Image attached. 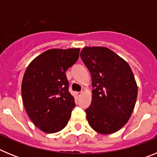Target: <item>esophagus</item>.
Masks as SVG:
<instances>
[{
  "mask_svg": "<svg viewBox=\"0 0 157 157\" xmlns=\"http://www.w3.org/2000/svg\"><path fill=\"white\" fill-rule=\"evenodd\" d=\"M82 94H83L82 91H81V92H78L77 93V96H78V97H80V96H81Z\"/></svg>",
  "mask_w": 157,
  "mask_h": 157,
  "instance_id": "1",
  "label": "esophagus"
}]
</instances>
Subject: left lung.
<instances>
[{
    "label": "left lung",
    "instance_id": "left-lung-1",
    "mask_svg": "<svg viewBox=\"0 0 157 157\" xmlns=\"http://www.w3.org/2000/svg\"><path fill=\"white\" fill-rule=\"evenodd\" d=\"M94 87L86 109L89 124L102 134L115 133L128 122L138 97V86L126 60L109 48L86 46L80 53Z\"/></svg>",
    "mask_w": 157,
    "mask_h": 157
}]
</instances>
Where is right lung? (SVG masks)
Returning a JSON list of instances; mask_svg holds the SVG:
<instances>
[{
	"label": "right lung",
	"mask_w": 157,
	"mask_h": 157,
	"mask_svg": "<svg viewBox=\"0 0 157 157\" xmlns=\"http://www.w3.org/2000/svg\"><path fill=\"white\" fill-rule=\"evenodd\" d=\"M79 48H51L34 58L22 81V99L29 118L38 129L52 134L67 126L75 106L68 91L66 71L79 56Z\"/></svg>",
	"instance_id": "1"
}]
</instances>
